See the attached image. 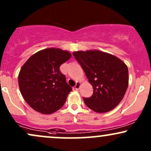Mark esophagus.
Masks as SVG:
<instances>
[{"label": "esophagus", "mask_w": 151, "mask_h": 151, "mask_svg": "<svg viewBox=\"0 0 151 151\" xmlns=\"http://www.w3.org/2000/svg\"><path fill=\"white\" fill-rule=\"evenodd\" d=\"M80 86H81V83L79 82V81H77V82L76 83V85L74 86V88H75V89H79V88H80Z\"/></svg>", "instance_id": "esophagus-1"}]
</instances>
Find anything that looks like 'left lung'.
<instances>
[{"label": "left lung", "instance_id": "obj_1", "mask_svg": "<svg viewBox=\"0 0 151 151\" xmlns=\"http://www.w3.org/2000/svg\"><path fill=\"white\" fill-rule=\"evenodd\" d=\"M93 86V94L84 98L85 104L97 113L111 111L121 101L129 86L128 67L122 60L99 50L73 52Z\"/></svg>", "mask_w": 151, "mask_h": 151}]
</instances>
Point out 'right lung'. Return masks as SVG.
<instances>
[{"instance_id": "right-lung-1", "label": "right lung", "mask_w": 151, "mask_h": 151, "mask_svg": "<svg viewBox=\"0 0 151 151\" xmlns=\"http://www.w3.org/2000/svg\"><path fill=\"white\" fill-rule=\"evenodd\" d=\"M72 56L67 50L47 48L32 55L22 65L18 85L25 101L32 109L51 114L61 109L72 88L60 70Z\"/></svg>"}]
</instances>
